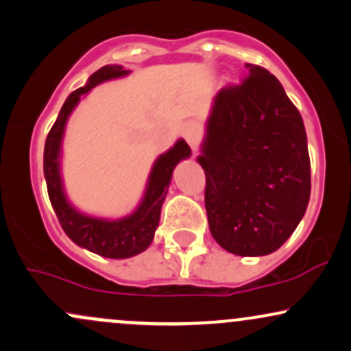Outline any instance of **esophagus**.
Here are the masks:
<instances>
[{
	"label": "esophagus",
	"mask_w": 351,
	"mask_h": 351,
	"mask_svg": "<svg viewBox=\"0 0 351 351\" xmlns=\"http://www.w3.org/2000/svg\"><path fill=\"white\" fill-rule=\"evenodd\" d=\"M182 136L184 139L191 144L192 147L197 146L200 139V125L197 121H187L182 126Z\"/></svg>",
	"instance_id": "34e87169"
}]
</instances>
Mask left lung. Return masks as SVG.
Wrapping results in <instances>:
<instances>
[{"label":"left lung","instance_id":"8db88e82","mask_svg":"<svg viewBox=\"0 0 351 351\" xmlns=\"http://www.w3.org/2000/svg\"><path fill=\"white\" fill-rule=\"evenodd\" d=\"M245 67L241 85L213 98L197 162L215 241L238 256H265L306 213L311 159L302 117L281 82L259 65Z\"/></svg>","mask_w":351,"mask_h":351}]
</instances>
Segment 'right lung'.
<instances>
[{"mask_svg": "<svg viewBox=\"0 0 351 351\" xmlns=\"http://www.w3.org/2000/svg\"><path fill=\"white\" fill-rule=\"evenodd\" d=\"M131 70L123 65H105L92 73L85 86H80L67 97L62 105L59 117L49 131L44 147V177L47 184L49 199L52 208L59 218L60 226L75 245L92 251L100 256L111 259H125L136 256L147 250L154 240L156 228L159 225L160 208L167 195L172 172L180 160L191 158L192 151L184 139H177L171 149L160 154L152 164L151 174L147 177L146 191L138 207L130 215L108 220V218L92 217L82 213L70 204L64 191V180L60 174L62 139L65 125L82 97L90 90L106 80L125 77Z\"/></svg>", "mask_w": 351, "mask_h": 351, "instance_id": "obj_1", "label": "right lung"}]
</instances>
